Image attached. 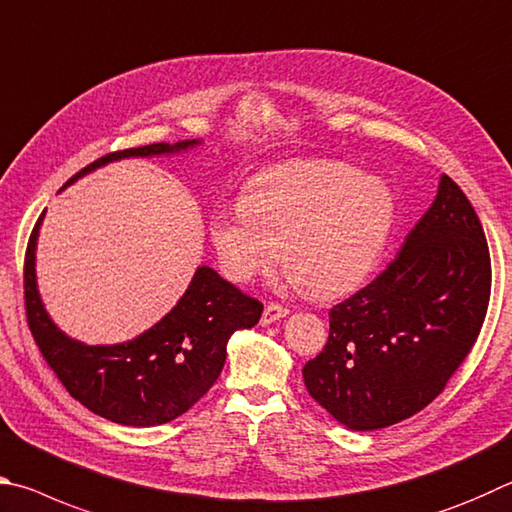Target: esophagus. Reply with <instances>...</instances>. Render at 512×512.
<instances>
[{"instance_id": "obj_1", "label": "esophagus", "mask_w": 512, "mask_h": 512, "mask_svg": "<svg viewBox=\"0 0 512 512\" xmlns=\"http://www.w3.org/2000/svg\"><path fill=\"white\" fill-rule=\"evenodd\" d=\"M290 315V308L281 306V303H267L265 310H263V317H261V324L267 326V324H274V321H279L283 317Z\"/></svg>"}]
</instances>
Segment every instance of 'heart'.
<instances>
[{
  "instance_id": "obj_1",
  "label": "heart",
  "mask_w": 512,
  "mask_h": 512,
  "mask_svg": "<svg viewBox=\"0 0 512 512\" xmlns=\"http://www.w3.org/2000/svg\"><path fill=\"white\" fill-rule=\"evenodd\" d=\"M393 220L396 200L380 177L344 161L308 159L256 175L240 202L211 213L209 236L231 281L272 270L283 247L292 283L339 297L369 279Z\"/></svg>"
}]
</instances>
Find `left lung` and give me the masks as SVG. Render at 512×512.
Wrapping results in <instances>:
<instances>
[{"instance_id": "8db88e82", "label": "left lung", "mask_w": 512, "mask_h": 512, "mask_svg": "<svg viewBox=\"0 0 512 512\" xmlns=\"http://www.w3.org/2000/svg\"><path fill=\"white\" fill-rule=\"evenodd\" d=\"M490 283L479 215L443 175L387 270L330 310L324 351L303 366L308 393L355 432L418 414L477 342Z\"/></svg>"}]
</instances>
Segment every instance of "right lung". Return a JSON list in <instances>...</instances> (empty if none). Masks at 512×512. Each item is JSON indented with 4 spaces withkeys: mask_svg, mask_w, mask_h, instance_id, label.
Wrapping results in <instances>:
<instances>
[{
    "mask_svg": "<svg viewBox=\"0 0 512 512\" xmlns=\"http://www.w3.org/2000/svg\"><path fill=\"white\" fill-rule=\"evenodd\" d=\"M193 141L150 143L110 152L67 184L123 157H152L186 150ZM35 222L24 256L26 321L40 353L65 389L96 416L130 427L164 425L191 409L213 387L227 360L233 330L258 324L263 303L224 281L211 267H197L184 297L137 339L114 346H87L69 339L49 319L35 285Z\"/></svg>",
    "mask_w": 512,
    "mask_h": 512,
    "instance_id": "1",
    "label": "right lung"
}]
</instances>
